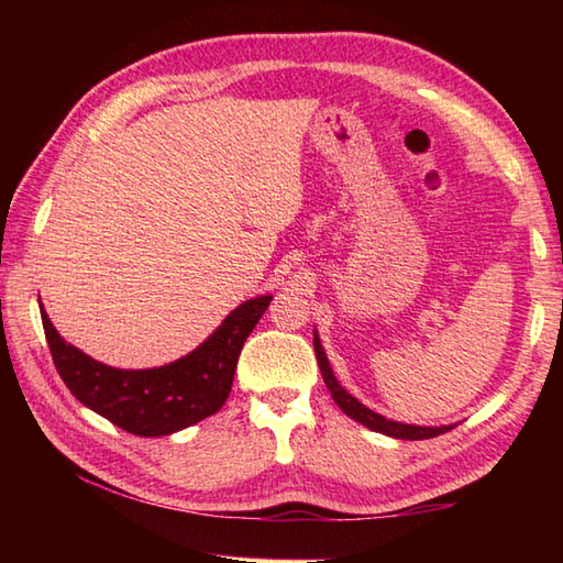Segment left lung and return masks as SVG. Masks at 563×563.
<instances>
[{
	"mask_svg": "<svg viewBox=\"0 0 563 563\" xmlns=\"http://www.w3.org/2000/svg\"><path fill=\"white\" fill-rule=\"evenodd\" d=\"M314 353H317V363H319V369H321V377H324L333 401L339 404V409L345 416H351L353 421L363 423L369 430H375V433L389 435V438H399V440H428V438H435V435L448 433V430L454 428V426H435L433 428V426H411V423L389 421V418L375 413L373 409H367L365 404L357 401L353 394H349L339 385V379L333 377V369L329 365V357H327L324 349H321V341L317 336V331H314Z\"/></svg>",
	"mask_w": 563,
	"mask_h": 563,
	"instance_id": "1",
	"label": "left lung"
}]
</instances>
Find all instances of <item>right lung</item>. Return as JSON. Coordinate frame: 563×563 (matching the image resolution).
I'll return each instance as SVG.
<instances>
[{"label": "right lung", "instance_id": "1", "mask_svg": "<svg viewBox=\"0 0 563 563\" xmlns=\"http://www.w3.org/2000/svg\"><path fill=\"white\" fill-rule=\"evenodd\" d=\"M271 300V295H261L239 305L196 351L150 369H121L93 361L59 336L41 300L38 305L53 363L67 389L128 433L159 438L222 409L232 391L242 345Z\"/></svg>", "mask_w": 563, "mask_h": 563}]
</instances>
